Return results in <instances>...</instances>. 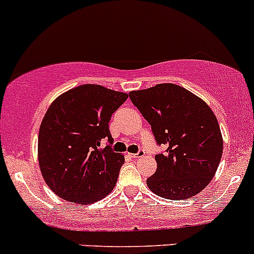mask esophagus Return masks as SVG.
<instances>
[{
  "label": "esophagus",
  "instance_id": "1",
  "mask_svg": "<svg viewBox=\"0 0 254 254\" xmlns=\"http://www.w3.org/2000/svg\"><path fill=\"white\" fill-rule=\"evenodd\" d=\"M130 156H131V157H134V158L143 157V156H145V151H143V150H140L139 152H137V153H130Z\"/></svg>",
  "mask_w": 254,
  "mask_h": 254
}]
</instances>
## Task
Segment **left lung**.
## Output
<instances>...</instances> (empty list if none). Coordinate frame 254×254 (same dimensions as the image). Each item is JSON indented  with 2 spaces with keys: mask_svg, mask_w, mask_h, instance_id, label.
<instances>
[{
  "mask_svg": "<svg viewBox=\"0 0 254 254\" xmlns=\"http://www.w3.org/2000/svg\"><path fill=\"white\" fill-rule=\"evenodd\" d=\"M129 97L150 123L158 145L167 146L166 153L155 156L157 170L146 181L151 191L171 200L200 193L214 178L224 148L211 108L175 83L131 91Z\"/></svg>",
  "mask_w": 254,
  "mask_h": 254,
  "instance_id": "obj_1",
  "label": "left lung"
}]
</instances>
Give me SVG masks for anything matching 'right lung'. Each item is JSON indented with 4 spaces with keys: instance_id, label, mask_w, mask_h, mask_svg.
<instances>
[{
    "instance_id": "add662e5",
    "label": "right lung",
    "mask_w": 254,
    "mask_h": 254,
    "mask_svg": "<svg viewBox=\"0 0 254 254\" xmlns=\"http://www.w3.org/2000/svg\"><path fill=\"white\" fill-rule=\"evenodd\" d=\"M127 98L124 92L81 84L50 104L39 127L38 161L45 183L61 199L86 205L113 190L124 155L102 142H113L108 123Z\"/></svg>"
}]
</instances>
